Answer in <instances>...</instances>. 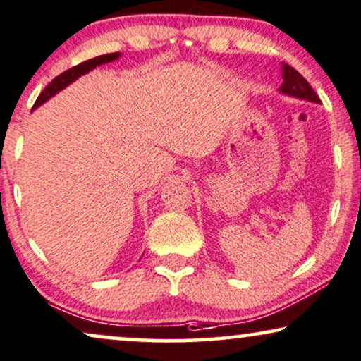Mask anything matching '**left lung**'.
<instances>
[{"mask_svg":"<svg viewBox=\"0 0 361 361\" xmlns=\"http://www.w3.org/2000/svg\"><path fill=\"white\" fill-rule=\"evenodd\" d=\"M282 79H284V84L279 89L282 94L290 95V97L309 100V102L320 104L319 95L315 94V90L310 87V84L307 82L294 67H290L289 64L282 66Z\"/></svg>","mask_w":361,"mask_h":361,"instance_id":"left-lung-1","label":"left lung"}]
</instances>
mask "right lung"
<instances>
[{
    "instance_id": "add662e5",
    "label": "right lung",
    "mask_w": 361,
    "mask_h": 361,
    "mask_svg": "<svg viewBox=\"0 0 361 361\" xmlns=\"http://www.w3.org/2000/svg\"><path fill=\"white\" fill-rule=\"evenodd\" d=\"M120 57V52H112V54H104V56H97L94 57V59H89L85 62H80L79 66H74L71 67V69H67L62 72V74H59L56 77V79L51 80V84L47 85V87L42 90L39 97H37V100L35 102V107H32V110L39 107V105H42L46 102V100H49L52 95H56L57 92H61L62 89H66L67 85L74 82L75 79H79L80 75L87 74V72H90L92 69H95L97 66H102V64H107V62H112L115 59H118Z\"/></svg>"
}]
</instances>
